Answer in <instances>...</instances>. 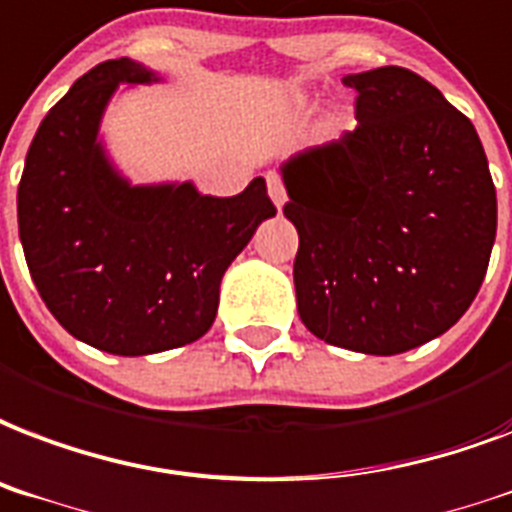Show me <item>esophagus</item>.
Wrapping results in <instances>:
<instances>
[{"label": "esophagus", "instance_id": "1", "mask_svg": "<svg viewBox=\"0 0 512 512\" xmlns=\"http://www.w3.org/2000/svg\"><path fill=\"white\" fill-rule=\"evenodd\" d=\"M265 182H268V195H271L273 206L282 212L284 204H287V193H284L282 177H279V174H265Z\"/></svg>", "mask_w": 512, "mask_h": 512}]
</instances>
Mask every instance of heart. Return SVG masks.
Returning a JSON list of instances; mask_svg holds the SVG:
<instances>
[{"label": "heart", "mask_w": 512, "mask_h": 512, "mask_svg": "<svg viewBox=\"0 0 512 512\" xmlns=\"http://www.w3.org/2000/svg\"><path fill=\"white\" fill-rule=\"evenodd\" d=\"M346 120H349V117H346V112H341V109H338V112H333V117H330V123H333L335 128L346 126Z\"/></svg>", "instance_id": "1"}]
</instances>
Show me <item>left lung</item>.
I'll list each match as a JSON object with an SVG mask.
<instances>
[{
    "mask_svg": "<svg viewBox=\"0 0 512 512\" xmlns=\"http://www.w3.org/2000/svg\"><path fill=\"white\" fill-rule=\"evenodd\" d=\"M357 128L279 166L298 230L295 295L311 333L403 354L454 327L489 268L497 190L478 131L403 66L346 74Z\"/></svg>",
    "mask_w": 512,
    "mask_h": 512,
    "instance_id": "1",
    "label": "left lung"
}]
</instances>
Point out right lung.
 <instances>
[{"instance_id":"obj_1","label":"right lung","mask_w":512,"mask_h":512,"mask_svg":"<svg viewBox=\"0 0 512 512\" xmlns=\"http://www.w3.org/2000/svg\"><path fill=\"white\" fill-rule=\"evenodd\" d=\"M152 83L161 74L134 58L93 66L39 123L18 185V233L45 306L77 341L117 357L198 341L228 265L276 214L263 177L217 198L193 179L134 185L117 169L104 115Z\"/></svg>"}]
</instances>
